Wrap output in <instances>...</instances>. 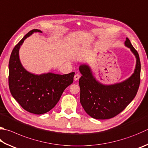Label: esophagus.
Segmentation results:
<instances>
[{
  "mask_svg": "<svg viewBox=\"0 0 148 148\" xmlns=\"http://www.w3.org/2000/svg\"><path fill=\"white\" fill-rule=\"evenodd\" d=\"M79 77H80V74L77 73L76 74H75L74 78V80H76H76H78L79 79Z\"/></svg>",
  "mask_w": 148,
  "mask_h": 148,
  "instance_id": "34e87169",
  "label": "esophagus"
}]
</instances>
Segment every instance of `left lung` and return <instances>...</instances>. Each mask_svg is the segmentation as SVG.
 Wrapping results in <instances>:
<instances>
[{
	"instance_id": "left-lung-1",
	"label": "left lung",
	"mask_w": 148,
	"mask_h": 148,
	"mask_svg": "<svg viewBox=\"0 0 148 148\" xmlns=\"http://www.w3.org/2000/svg\"><path fill=\"white\" fill-rule=\"evenodd\" d=\"M136 58L135 72L130 78L120 83L103 85L93 77L89 66L82 65L79 79L80 103L85 112L93 119H109L120 113L137 93L140 82V61L139 55L127 37L125 41Z\"/></svg>"
}]
</instances>
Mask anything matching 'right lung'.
I'll use <instances>...</instances> for the list:
<instances>
[{
	"label": "right lung",
	"mask_w": 148,
	"mask_h": 148,
	"mask_svg": "<svg viewBox=\"0 0 148 148\" xmlns=\"http://www.w3.org/2000/svg\"><path fill=\"white\" fill-rule=\"evenodd\" d=\"M37 32H42L37 29L29 31L13 49L9 61L8 83L11 94L24 109L31 113L41 114L55 107L63 91L73 82L75 73H47L38 76L23 68L18 50L25 39Z\"/></svg>",
	"instance_id": "obj_1"
}]
</instances>
